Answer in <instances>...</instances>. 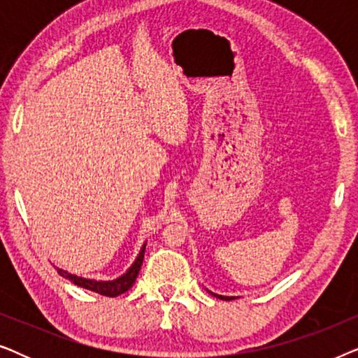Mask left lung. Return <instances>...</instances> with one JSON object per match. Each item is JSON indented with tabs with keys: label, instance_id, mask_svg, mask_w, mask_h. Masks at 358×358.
Segmentation results:
<instances>
[{
	"label": "left lung",
	"instance_id": "1",
	"mask_svg": "<svg viewBox=\"0 0 358 358\" xmlns=\"http://www.w3.org/2000/svg\"><path fill=\"white\" fill-rule=\"evenodd\" d=\"M212 295H215L217 298H220V300H227V301L233 300V296H223V295H217V293H212Z\"/></svg>",
	"mask_w": 358,
	"mask_h": 358
}]
</instances>
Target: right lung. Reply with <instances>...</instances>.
Segmentation results:
<instances>
[{
  "mask_svg": "<svg viewBox=\"0 0 358 358\" xmlns=\"http://www.w3.org/2000/svg\"><path fill=\"white\" fill-rule=\"evenodd\" d=\"M145 248H146V243L143 244V248L140 249L138 256H136L135 262L131 264L129 271H127L124 275H120L119 278H115V280H109V282L91 280V278L73 275V273H68L66 271H63V268H57V271H58V273H60L62 277H65V278H68V280H71L78 287H83V288H86V290L96 292V293H99V295L114 298V296L122 295V293L129 292L130 288H131V285H134V283H135L136 277H138L140 268H141V264H143Z\"/></svg>",
  "mask_w": 358,
  "mask_h": 358,
  "instance_id": "add662e5",
  "label": "right lung"
}]
</instances>
